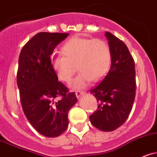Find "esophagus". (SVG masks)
I'll list each match as a JSON object with an SVG mask.
<instances>
[{
    "instance_id": "obj_1",
    "label": "esophagus",
    "mask_w": 157,
    "mask_h": 157,
    "mask_svg": "<svg viewBox=\"0 0 157 157\" xmlns=\"http://www.w3.org/2000/svg\"><path fill=\"white\" fill-rule=\"evenodd\" d=\"M84 93H85V92H83V91H76L75 95L77 98H79V97L81 96V95H82Z\"/></svg>"
}]
</instances>
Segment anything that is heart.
<instances>
[{"instance_id":"obj_1","label":"heart","mask_w":157,"mask_h":157,"mask_svg":"<svg viewBox=\"0 0 157 157\" xmlns=\"http://www.w3.org/2000/svg\"><path fill=\"white\" fill-rule=\"evenodd\" d=\"M60 52L63 56L53 58L52 68L59 80L69 82L76 65L80 72L71 81L72 89H82L90 81H99L111 66V49L104 40L72 37L65 41Z\"/></svg>"}]
</instances>
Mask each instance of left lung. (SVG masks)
Wrapping results in <instances>:
<instances>
[{
	"label": "left lung",
	"mask_w": 157,
	"mask_h": 157,
	"mask_svg": "<svg viewBox=\"0 0 157 157\" xmlns=\"http://www.w3.org/2000/svg\"><path fill=\"white\" fill-rule=\"evenodd\" d=\"M112 52V63L106 75L90 90L98 101V109L89 116L95 127L111 132L122 126L132 110L136 96L133 58L124 42L105 32Z\"/></svg>",
	"instance_id": "left-lung-1"
}]
</instances>
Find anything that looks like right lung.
I'll return each mask as SVG.
<instances>
[{
  "label": "right lung",
  "instance_id": "add662e5",
  "mask_svg": "<svg viewBox=\"0 0 157 157\" xmlns=\"http://www.w3.org/2000/svg\"><path fill=\"white\" fill-rule=\"evenodd\" d=\"M68 35L38 33L19 56L17 84L22 109L31 126L46 137H57L66 130L68 113L77 102L75 92L59 82L51 65L55 47Z\"/></svg>",
  "mask_w": 157,
  "mask_h": 157
}]
</instances>
